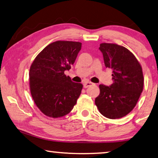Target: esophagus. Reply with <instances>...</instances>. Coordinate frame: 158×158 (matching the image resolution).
<instances>
[{
	"mask_svg": "<svg viewBox=\"0 0 158 158\" xmlns=\"http://www.w3.org/2000/svg\"><path fill=\"white\" fill-rule=\"evenodd\" d=\"M93 83L92 82H91V81H86V82H85V83L84 84V88H88V87H89V86H91V85H93Z\"/></svg>",
	"mask_w": 158,
	"mask_h": 158,
	"instance_id": "obj_1",
	"label": "esophagus"
}]
</instances>
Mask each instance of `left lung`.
<instances>
[{
	"label": "left lung",
	"instance_id": "obj_1",
	"mask_svg": "<svg viewBox=\"0 0 158 158\" xmlns=\"http://www.w3.org/2000/svg\"><path fill=\"white\" fill-rule=\"evenodd\" d=\"M106 67L112 69L113 84H100L95 103L103 116L120 118L135 106L143 89L142 67L128 49L116 44L102 43L99 47Z\"/></svg>",
	"mask_w": 158,
	"mask_h": 158
}]
</instances>
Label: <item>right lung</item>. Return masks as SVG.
<instances>
[{
  "instance_id": "right-lung-1",
  "label": "right lung",
  "mask_w": 158,
  "mask_h": 158,
  "mask_svg": "<svg viewBox=\"0 0 158 158\" xmlns=\"http://www.w3.org/2000/svg\"><path fill=\"white\" fill-rule=\"evenodd\" d=\"M81 43L56 41L49 44L36 56L30 69V87L37 108L49 117L64 116L71 111L83 85L64 74L71 69Z\"/></svg>"
}]
</instances>
